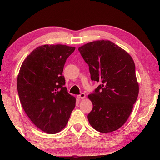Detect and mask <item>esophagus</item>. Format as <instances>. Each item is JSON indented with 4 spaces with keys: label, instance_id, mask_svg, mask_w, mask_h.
I'll return each instance as SVG.
<instances>
[{
    "label": "esophagus",
    "instance_id": "34e87169",
    "mask_svg": "<svg viewBox=\"0 0 160 160\" xmlns=\"http://www.w3.org/2000/svg\"><path fill=\"white\" fill-rule=\"evenodd\" d=\"M77 98H78V99H83V98H85V94L82 93H81V94L77 95Z\"/></svg>",
    "mask_w": 160,
    "mask_h": 160
}]
</instances>
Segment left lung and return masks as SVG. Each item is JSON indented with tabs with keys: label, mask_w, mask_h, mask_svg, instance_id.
I'll return each mask as SVG.
<instances>
[{
	"label": "left lung",
	"mask_w": 160,
	"mask_h": 160,
	"mask_svg": "<svg viewBox=\"0 0 160 160\" xmlns=\"http://www.w3.org/2000/svg\"><path fill=\"white\" fill-rule=\"evenodd\" d=\"M78 50L88 64L91 80L101 83L88 96L93 103L89 122L99 132H114L126 122L138 96L134 61L109 41L91 42Z\"/></svg>",
	"instance_id": "8db88e82"
}]
</instances>
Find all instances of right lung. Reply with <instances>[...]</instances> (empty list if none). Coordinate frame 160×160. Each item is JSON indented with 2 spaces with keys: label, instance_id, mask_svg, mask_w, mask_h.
<instances>
[{
  "label": "right lung",
  "instance_id": "right-lung-1",
  "mask_svg": "<svg viewBox=\"0 0 160 160\" xmlns=\"http://www.w3.org/2000/svg\"><path fill=\"white\" fill-rule=\"evenodd\" d=\"M75 49L62 45L37 47L23 61L17 78V90L26 114L36 126L56 133L68 122L75 106L62 75L66 60Z\"/></svg>",
  "mask_w": 160,
  "mask_h": 160
}]
</instances>
